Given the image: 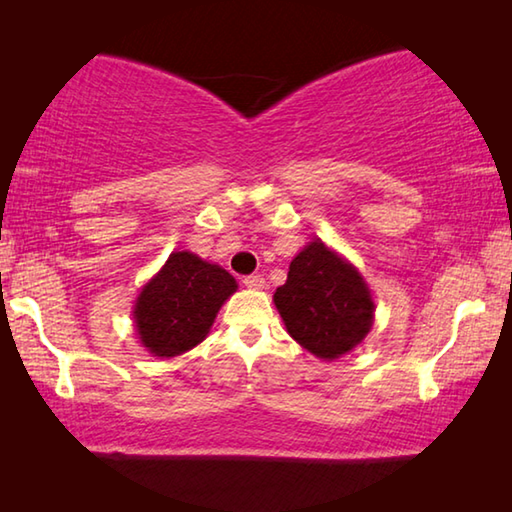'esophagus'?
<instances>
[{
	"mask_svg": "<svg viewBox=\"0 0 512 512\" xmlns=\"http://www.w3.org/2000/svg\"><path fill=\"white\" fill-rule=\"evenodd\" d=\"M244 284L248 289H264V284H266V280L262 275H246L244 277Z\"/></svg>",
	"mask_w": 512,
	"mask_h": 512,
	"instance_id": "1",
	"label": "esophagus"
}]
</instances>
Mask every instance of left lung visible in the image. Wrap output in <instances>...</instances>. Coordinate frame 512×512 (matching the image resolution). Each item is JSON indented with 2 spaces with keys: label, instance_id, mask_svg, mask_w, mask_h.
Returning a JSON list of instances; mask_svg holds the SVG:
<instances>
[{
  "label": "left lung",
  "instance_id": "left-lung-1",
  "mask_svg": "<svg viewBox=\"0 0 512 512\" xmlns=\"http://www.w3.org/2000/svg\"><path fill=\"white\" fill-rule=\"evenodd\" d=\"M273 302L293 339L329 361L366 339L375 314L361 273L320 239L293 257L287 282L275 289Z\"/></svg>",
  "mask_w": 512,
  "mask_h": 512
}]
</instances>
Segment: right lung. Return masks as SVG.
Here are the masks:
<instances>
[{
    "label": "right lung",
    "mask_w": 512,
    "mask_h": 512,
    "mask_svg": "<svg viewBox=\"0 0 512 512\" xmlns=\"http://www.w3.org/2000/svg\"><path fill=\"white\" fill-rule=\"evenodd\" d=\"M237 280L194 253H171L135 302L137 336L153 357H178L201 343Z\"/></svg>",
    "instance_id": "right-lung-1"
}]
</instances>
